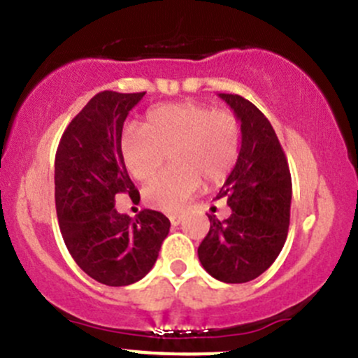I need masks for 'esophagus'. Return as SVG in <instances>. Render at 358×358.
I'll return each mask as SVG.
<instances>
[{
    "instance_id": "34e87169",
    "label": "esophagus",
    "mask_w": 358,
    "mask_h": 358,
    "mask_svg": "<svg viewBox=\"0 0 358 358\" xmlns=\"http://www.w3.org/2000/svg\"><path fill=\"white\" fill-rule=\"evenodd\" d=\"M169 223H171L173 227H176V224L182 223V216H180V214H171V216H169Z\"/></svg>"
}]
</instances>
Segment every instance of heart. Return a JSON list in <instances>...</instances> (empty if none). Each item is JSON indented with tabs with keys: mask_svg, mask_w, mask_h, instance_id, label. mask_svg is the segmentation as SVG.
Segmentation results:
<instances>
[{
	"mask_svg": "<svg viewBox=\"0 0 358 358\" xmlns=\"http://www.w3.org/2000/svg\"><path fill=\"white\" fill-rule=\"evenodd\" d=\"M120 145L127 169L138 182L152 178L171 152L173 166L145 185L144 199L154 209L176 213L197 194L202 178L220 183L231 173L240 129L231 113L187 101L149 110L144 129L129 127Z\"/></svg>",
	"mask_w": 358,
	"mask_h": 358,
	"instance_id": "heart-1",
	"label": "heart"
}]
</instances>
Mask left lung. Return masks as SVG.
Segmentation results:
<instances>
[{
  "label": "left lung",
  "mask_w": 358,
  "mask_h": 358,
  "mask_svg": "<svg viewBox=\"0 0 358 358\" xmlns=\"http://www.w3.org/2000/svg\"><path fill=\"white\" fill-rule=\"evenodd\" d=\"M240 122L242 145L235 168L216 199L231 209L224 221L210 216L199 261L223 283H247L276 261L287 242L292 176L269 120L238 94H220Z\"/></svg>",
  "instance_id": "1"
}]
</instances>
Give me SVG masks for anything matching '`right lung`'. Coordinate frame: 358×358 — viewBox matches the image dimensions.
Wrapping results in <instances>:
<instances>
[{"mask_svg": "<svg viewBox=\"0 0 358 358\" xmlns=\"http://www.w3.org/2000/svg\"><path fill=\"white\" fill-rule=\"evenodd\" d=\"M145 92L96 94L59 141L55 201L59 229L78 268L108 287H127L152 269L169 220L144 209L135 217L115 209V195L141 201L122 156L123 123Z\"/></svg>", "mask_w": 358, "mask_h": 358, "instance_id": "add662e5", "label": "right lung"}]
</instances>
